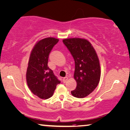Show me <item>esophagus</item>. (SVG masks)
I'll list each match as a JSON object with an SVG mask.
<instances>
[{"label":"esophagus","instance_id":"obj_1","mask_svg":"<svg viewBox=\"0 0 130 130\" xmlns=\"http://www.w3.org/2000/svg\"><path fill=\"white\" fill-rule=\"evenodd\" d=\"M67 80H68V77H64V78H63V83H66Z\"/></svg>","mask_w":130,"mask_h":130}]
</instances>
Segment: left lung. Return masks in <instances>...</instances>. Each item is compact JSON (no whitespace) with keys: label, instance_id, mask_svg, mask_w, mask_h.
<instances>
[{"label":"left lung","instance_id":"left-lung-1","mask_svg":"<svg viewBox=\"0 0 130 130\" xmlns=\"http://www.w3.org/2000/svg\"><path fill=\"white\" fill-rule=\"evenodd\" d=\"M75 61L74 78L77 87L71 94L78 98L87 96L97 87L101 78L99 60L95 49L88 40L79 38L63 40Z\"/></svg>","mask_w":130,"mask_h":130}]
</instances>
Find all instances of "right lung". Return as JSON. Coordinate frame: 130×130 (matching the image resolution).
<instances>
[{
    "label": "right lung",
    "instance_id": "1",
    "mask_svg": "<svg viewBox=\"0 0 130 130\" xmlns=\"http://www.w3.org/2000/svg\"><path fill=\"white\" fill-rule=\"evenodd\" d=\"M58 42V39L52 37L40 40L29 56L26 80L31 91L41 99L52 96L56 85L60 83L47 66L49 53Z\"/></svg>",
    "mask_w": 130,
    "mask_h": 130
}]
</instances>
